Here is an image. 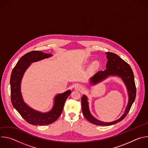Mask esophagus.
Wrapping results in <instances>:
<instances>
[{"instance_id":"1","label":"esophagus","mask_w":148,"mask_h":148,"mask_svg":"<svg viewBox=\"0 0 148 148\" xmlns=\"http://www.w3.org/2000/svg\"><path fill=\"white\" fill-rule=\"evenodd\" d=\"M75 90L77 91H82L83 90V87L81 85H79V84H77V85L75 86Z\"/></svg>"}]
</instances>
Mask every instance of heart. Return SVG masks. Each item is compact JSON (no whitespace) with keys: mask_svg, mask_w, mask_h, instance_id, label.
I'll return each mask as SVG.
<instances>
[{"mask_svg":"<svg viewBox=\"0 0 148 148\" xmlns=\"http://www.w3.org/2000/svg\"><path fill=\"white\" fill-rule=\"evenodd\" d=\"M99 66V62L98 61L96 60V61H94L92 62V65H91V68H92V69L96 70V69H98Z\"/></svg>","mask_w":148,"mask_h":148,"instance_id":"heart-1","label":"heart"}]
</instances>
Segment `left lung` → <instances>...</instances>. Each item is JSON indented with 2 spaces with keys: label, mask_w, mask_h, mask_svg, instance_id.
Instances as JSON below:
<instances>
[{
  "label": "left lung",
  "mask_w": 148,
  "mask_h": 148,
  "mask_svg": "<svg viewBox=\"0 0 148 148\" xmlns=\"http://www.w3.org/2000/svg\"><path fill=\"white\" fill-rule=\"evenodd\" d=\"M108 59L106 68L104 71L97 73L90 79V84L92 86L106 79L110 76L119 77L126 87L128 95V102L123 115L118 119L110 122H105L95 118L90 112L89 103L86 95H83L81 97V107L84 116L91 123L100 126H110L117 123L123 120L129 112L132 105L136 97V87L134 80V75L130 66L120 58L118 55L111 52L105 53Z\"/></svg>",
  "instance_id": "1"
}]
</instances>
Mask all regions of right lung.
Wrapping results in <instances>:
<instances>
[{
    "instance_id": "right-lung-1",
    "label": "right lung",
    "mask_w": 148,
    "mask_h": 148,
    "mask_svg": "<svg viewBox=\"0 0 148 148\" xmlns=\"http://www.w3.org/2000/svg\"><path fill=\"white\" fill-rule=\"evenodd\" d=\"M53 56L52 54L33 51L25 54L18 61L10 77L11 101L13 107L28 123L33 125H45L56 121L61 114L66 99L71 93L70 90L56 95L51 110L41 112L29 107L24 101L21 92V82L27 69L32 62Z\"/></svg>"
}]
</instances>
